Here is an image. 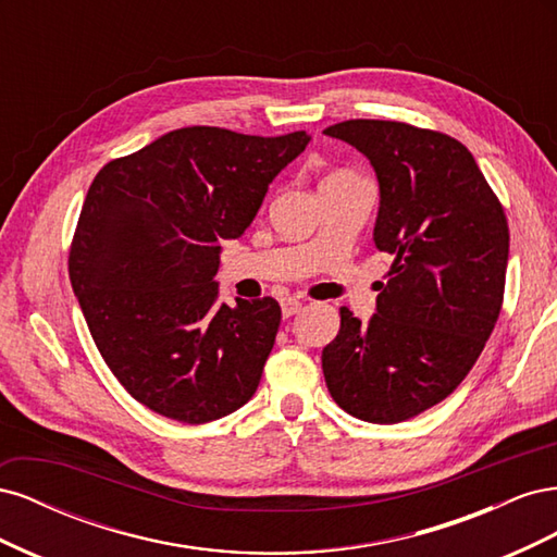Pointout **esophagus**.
<instances>
[{
    "label": "esophagus",
    "instance_id": "34e87169",
    "mask_svg": "<svg viewBox=\"0 0 557 557\" xmlns=\"http://www.w3.org/2000/svg\"><path fill=\"white\" fill-rule=\"evenodd\" d=\"M301 307H305V299H301V297H285V299L281 301L283 318H290V315H295Z\"/></svg>",
    "mask_w": 557,
    "mask_h": 557
}]
</instances>
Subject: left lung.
<instances>
[{
    "instance_id": "1",
    "label": "left lung",
    "mask_w": 557,
    "mask_h": 557,
    "mask_svg": "<svg viewBox=\"0 0 557 557\" xmlns=\"http://www.w3.org/2000/svg\"><path fill=\"white\" fill-rule=\"evenodd\" d=\"M325 134L372 162L374 244L395 258L369 323L342 307L339 334L323 348L325 383L346 413L401 423L446 399L479 360L504 299L507 215L448 134L362 117Z\"/></svg>"
}]
</instances>
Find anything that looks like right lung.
Returning a JSON list of instances; mask_svg holds the SVG:
<instances>
[{"label": "right lung", "mask_w": 557, "mask_h": 557, "mask_svg": "<svg viewBox=\"0 0 557 557\" xmlns=\"http://www.w3.org/2000/svg\"><path fill=\"white\" fill-rule=\"evenodd\" d=\"M309 139L181 127L95 176L70 250L72 288L113 376L150 411L201 425L256 395L281 307L221 305L213 276L221 242L242 237Z\"/></svg>", "instance_id": "add662e5"}]
</instances>
